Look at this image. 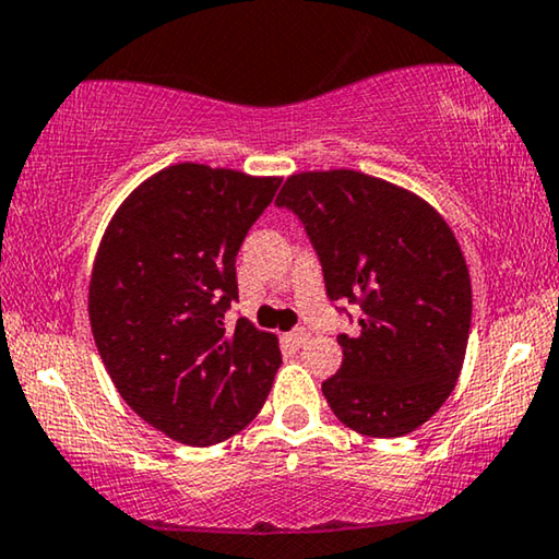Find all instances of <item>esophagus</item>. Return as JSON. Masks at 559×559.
I'll return each instance as SVG.
<instances>
[{
	"label": "esophagus",
	"instance_id": "1",
	"mask_svg": "<svg viewBox=\"0 0 559 559\" xmlns=\"http://www.w3.org/2000/svg\"><path fill=\"white\" fill-rule=\"evenodd\" d=\"M286 342L290 347H304V344L309 342V332H306V329H294V332L286 334Z\"/></svg>",
	"mask_w": 559,
	"mask_h": 559
}]
</instances>
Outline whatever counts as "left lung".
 <instances>
[{
  "mask_svg": "<svg viewBox=\"0 0 559 559\" xmlns=\"http://www.w3.org/2000/svg\"><path fill=\"white\" fill-rule=\"evenodd\" d=\"M317 248L332 301L361 306L340 334V372L321 384L344 426L400 438L440 411L459 382L471 276L451 225L405 187L355 169L298 171L278 192Z\"/></svg>",
  "mask_w": 559,
  "mask_h": 559,
  "instance_id": "left-lung-1",
  "label": "left lung"
}]
</instances>
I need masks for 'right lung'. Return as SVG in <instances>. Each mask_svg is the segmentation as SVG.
Instances as JSON below:
<instances>
[{
  "mask_svg": "<svg viewBox=\"0 0 559 559\" xmlns=\"http://www.w3.org/2000/svg\"><path fill=\"white\" fill-rule=\"evenodd\" d=\"M278 187L281 177L171 164L119 204L98 242V355L126 405L177 443H223L271 392L278 336L223 317L238 298L235 255Z\"/></svg>",
  "mask_w": 559,
  "mask_h": 559,
  "instance_id": "obj_1",
  "label": "right lung"
}]
</instances>
